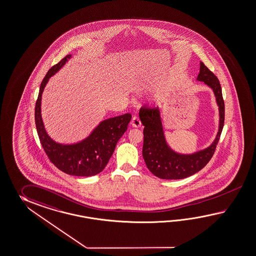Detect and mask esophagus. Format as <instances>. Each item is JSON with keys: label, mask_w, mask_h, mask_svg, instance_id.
<instances>
[{"label": "esophagus", "mask_w": 256, "mask_h": 256, "mask_svg": "<svg viewBox=\"0 0 256 256\" xmlns=\"http://www.w3.org/2000/svg\"><path fill=\"white\" fill-rule=\"evenodd\" d=\"M130 124L133 128H138V126H140V125H142L140 120L136 116H134L132 119H131Z\"/></svg>", "instance_id": "obj_1"}]
</instances>
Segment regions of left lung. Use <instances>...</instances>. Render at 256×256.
Here are the masks:
<instances>
[{"label": "left lung", "instance_id": "1", "mask_svg": "<svg viewBox=\"0 0 256 256\" xmlns=\"http://www.w3.org/2000/svg\"><path fill=\"white\" fill-rule=\"evenodd\" d=\"M197 80L204 82L212 88L219 109L218 135L214 142L204 150L192 154L176 152L166 144L159 108H142L140 111V118L144 126V161L150 172L162 180H182L197 173L211 160L218 144L224 120V104L220 82L202 62L200 64Z\"/></svg>", "mask_w": 256, "mask_h": 256}]
</instances>
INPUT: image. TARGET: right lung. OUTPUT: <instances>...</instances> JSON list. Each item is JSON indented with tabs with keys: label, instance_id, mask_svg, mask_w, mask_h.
<instances>
[{
	"label": "right lung",
	"instance_id": "1",
	"mask_svg": "<svg viewBox=\"0 0 256 256\" xmlns=\"http://www.w3.org/2000/svg\"><path fill=\"white\" fill-rule=\"evenodd\" d=\"M70 58L71 54L64 57L44 76L35 106V123L44 152L57 168L72 176H90L99 174L106 168L119 138L128 130L131 114H125L102 121L88 137L78 144H57L52 140L45 130L42 118V95L50 76L62 68Z\"/></svg>",
	"mask_w": 256,
	"mask_h": 256
}]
</instances>
